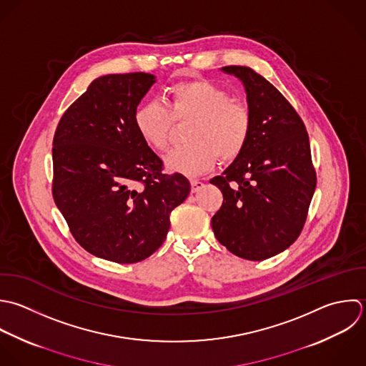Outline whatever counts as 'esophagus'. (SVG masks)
<instances>
[{
  "label": "esophagus",
  "mask_w": 366,
  "mask_h": 366,
  "mask_svg": "<svg viewBox=\"0 0 366 366\" xmlns=\"http://www.w3.org/2000/svg\"><path fill=\"white\" fill-rule=\"evenodd\" d=\"M204 187V182L199 179H191V191L198 192Z\"/></svg>",
  "instance_id": "obj_1"
}]
</instances>
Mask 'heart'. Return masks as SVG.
Returning <instances> with one entry per match:
<instances>
[{"mask_svg": "<svg viewBox=\"0 0 366 366\" xmlns=\"http://www.w3.org/2000/svg\"><path fill=\"white\" fill-rule=\"evenodd\" d=\"M165 102H142L134 112V125L151 149L164 152L174 122L189 121L185 131L189 144L167 157L169 171L204 175L215 168L218 158L234 161L247 148L252 132L251 109L215 82L205 78L175 82L168 88Z\"/></svg>", "mask_w": 366, "mask_h": 366, "instance_id": "b5f03b06", "label": "heart"}]
</instances>
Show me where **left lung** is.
I'll use <instances>...</instances> for the list:
<instances>
[{
    "label": "left lung",
    "mask_w": 366,
    "mask_h": 366,
    "mask_svg": "<svg viewBox=\"0 0 366 366\" xmlns=\"http://www.w3.org/2000/svg\"><path fill=\"white\" fill-rule=\"evenodd\" d=\"M222 71L245 86L252 132L244 152L211 179L224 201L211 219L217 239L234 255L262 261L300 237L317 187L310 137L290 101L249 66Z\"/></svg>",
    "instance_id": "8db88e82"
}]
</instances>
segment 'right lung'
Here are the masks:
<instances>
[{
	"label": "right lung",
	"mask_w": 366,
	"mask_h": 366,
	"mask_svg": "<svg viewBox=\"0 0 366 366\" xmlns=\"http://www.w3.org/2000/svg\"><path fill=\"white\" fill-rule=\"evenodd\" d=\"M154 82L145 72L94 79L62 114L52 141L55 205L85 251L117 264L152 255L191 191L182 174L162 172L135 129L134 112Z\"/></svg>",
	"instance_id": "right-lung-1"
}]
</instances>
